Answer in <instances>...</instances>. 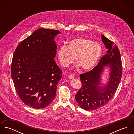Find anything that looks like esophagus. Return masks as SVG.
Returning <instances> with one entry per match:
<instances>
[{
	"label": "esophagus",
	"mask_w": 134,
	"mask_h": 134,
	"mask_svg": "<svg viewBox=\"0 0 134 134\" xmlns=\"http://www.w3.org/2000/svg\"><path fill=\"white\" fill-rule=\"evenodd\" d=\"M68 77H69V78L72 79V78H73L75 77V76L74 75H73V74H70V75H68Z\"/></svg>",
	"instance_id": "34e87169"
}]
</instances>
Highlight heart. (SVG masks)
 <instances>
[{"label": "heart", "instance_id": "1", "mask_svg": "<svg viewBox=\"0 0 134 134\" xmlns=\"http://www.w3.org/2000/svg\"><path fill=\"white\" fill-rule=\"evenodd\" d=\"M103 48L97 43L88 38H76L70 41L67 46H61L57 52L60 64L68 67L75 61L84 71L93 68L102 56Z\"/></svg>", "mask_w": 134, "mask_h": 134}]
</instances>
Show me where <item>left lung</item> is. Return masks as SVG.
<instances>
[{"mask_svg":"<svg viewBox=\"0 0 134 134\" xmlns=\"http://www.w3.org/2000/svg\"><path fill=\"white\" fill-rule=\"evenodd\" d=\"M102 40L108 51L92 70L80 75L81 87L75 95L78 104L83 109L92 111L106 105L118 89L122 74V64L119 49L114 42L102 35ZM111 69L110 80L104 87L100 85V76L105 66Z\"/></svg>","mask_w":134,"mask_h":134,"instance_id":"1","label":"left lung"}]
</instances>
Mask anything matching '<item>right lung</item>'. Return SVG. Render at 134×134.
<instances>
[{
  "label": "right lung",
  "mask_w": 134,
  "mask_h": 134,
  "mask_svg": "<svg viewBox=\"0 0 134 134\" xmlns=\"http://www.w3.org/2000/svg\"><path fill=\"white\" fill-rule=\"evenodd\" d=\"M57 30L40 28L20 42L12 60L11 74L16 92L26 105L44 108L56 94L62 71L54 58Z\"/></svg>",
  "instance_id": "1"
}]
</instances>
